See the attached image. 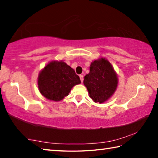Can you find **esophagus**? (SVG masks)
Wrapping results in <instances>:
<instances>
[{
  "mask_svg": "<svg viewBox=\"0 0 158 158\" xmlns=\"http://www.w3.org/2000/svg\"><path fill=\"white\" fill-rule=\"evenodd\" d=\"M79 77H80V80H81V81L82 83L83 81H84V77H83V75H79Z\"/></svg>",
  "mask_w": 158,
  "mask_h": 158,
  "instance_id": "1",
  "label": "esophagus"
}]
</instances>
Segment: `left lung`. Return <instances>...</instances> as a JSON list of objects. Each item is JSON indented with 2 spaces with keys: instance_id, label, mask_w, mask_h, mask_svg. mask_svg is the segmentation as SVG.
Segmentation results:
<instances>
[{
  "instance_id": "1",
  "label": "left lung",
  "mask_w": 158,
  "mask_h": 158,
  "mask_svg": "<svg viewBox=\"0 0 158 158\" xmlns=\"http://www.w3.org/2000/svg\"><path fill=\"white\" fill-rule=\"evenodd\" d=\"M118 84L117 74L111 63L105 58L93 60L90 72L84 77V84L90 98L100 104L107 101L116 91Z\"/></svg>"
}]
</instances>
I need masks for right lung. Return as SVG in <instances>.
Masks as SVG:
<instances>
[{"instance_id":"add662e5","label":"right lung","mask_w":158,"mask_h":158,"mask_svg":"<svg viewBox=\"0 0 158 158\" xmlns=\"http://www.w3.org/2000/svg\"><path fill=\"white\" fill-rule=\"evenodd\" d=\"M79 84V77L63 60H52L37 77L39 91L47 100L55 102L62 100L74 85Z\"/></svg>"}]
</instances>
